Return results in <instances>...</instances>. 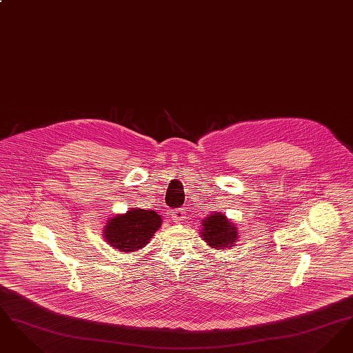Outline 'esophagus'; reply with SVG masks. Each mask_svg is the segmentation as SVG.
Here are the masks:
<instances>
[{
	"instance_id": "1",
	"label": "esophagus",
	"mask_w": 353,
	"mask_h": 353,
	"mask_svg": "<svg viewBox=\"0 0 353 353\" xmlns=\"http://www.w3.org/2000/svg\"><path fill=\"white\" fill-rule=\"evenodd\" d=\"M172 219H174V222H180L181 219H185L184 208L173 209V210H172Z\"/></svg>"
}]
</instances>
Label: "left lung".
<instances>
[{
	"label": "left lung",
	"mask_w": 353,
	"mask_h": 353,
	"mask_svg": "<svg viewBox=\"0 0 353 353\" xmlns=\"http://www.w3.org/2000/svg\"><path fill=\"white\" fill-rule=\"evenodd\" d=\"M201 238L213 249H230L238 239L234 223L222 213H213L202 219Z\"/></svg>",
	"instance_id": "left-lung-1"
}]
</instances>
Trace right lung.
<instances>
[{
	"label": "right lung",
	"instance_id": "obj_1",
	"mask_svg": "<svg viewBox=\"0 0 353 353\" xmlns=\"http://www.w3.org/2000/svg\"><path fill=\"white\" fill-rule=\"evenodd\" d=\"M161 222V216L154 210L131 209L124 214L108 219L103 236L119 252H137L150 243Z\"/></svg>",
	"mask_w": 353,
	"mask_h": 353
}]
</instances>
